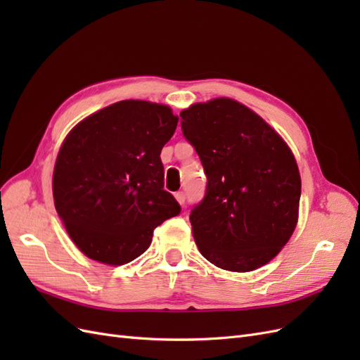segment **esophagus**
Wrapping results in <instances>:
<instances>
[{"label":"esophagus","instance_id":"obj_1","mask_svg":"<svg viewBox=\"0 0 360 360\" xmlns=\"http://www.w3.org/2000/svg\"><path fill=\"white\" fill-rule=\"evenodd\" d=\"M176 200L180 204H184V201H186V195H184V192H176Z\"/></svg>","mask_w":360,"mask_h":360}]
</instances>
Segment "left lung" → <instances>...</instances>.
Here are the masks:
<instances>
[{
  "mask_svg": "<svg viewBox=\"0 0 360 360\" xmlns=\"http://www.w3.org/2000/svg\"><path fill=\"white\" fill-rule=\"evenodd\" d=\"M183 135L207 176L191 212L204 258L230 271L267 264L296 228L300 174L291 150L263 118L228 97L180 112Z\"/></svg>",
  "mask_w": 360,
  "mask_h": 360,
  "instance_id": "left-lung-1",
  "label": "left lung"
}]
</instances>
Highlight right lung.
<instances>
[{"label": "right lung", "instance_id": "right-lung-1", "mask_svg": "<svg viewBox=\"0 0 360 360\" xmlns=\"http://www.w3.org/2000/svg\"><path fill=\"white\" fill-rule=\"evenodd\" d=\"M171 108L122 101L76 124L52 177L56 209L82 252L122 266L144 254L180 204L163 189L160 151L176 132Z\"/></svg>", "mask_w": 360, "mask_h": 360}]
</instances>
